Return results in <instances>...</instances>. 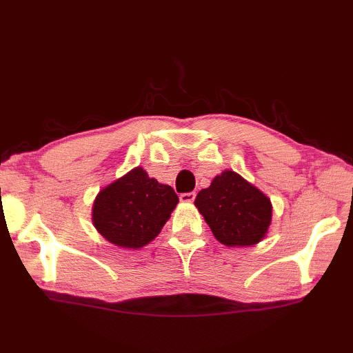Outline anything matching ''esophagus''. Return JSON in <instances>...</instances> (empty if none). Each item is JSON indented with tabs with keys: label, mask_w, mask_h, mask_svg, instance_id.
<instances>
[{
	"label": "esophagus",
	"mask_w": 353,
	"mask_h": 353,
	"mask_svg": "<svg viewBox=\"0 0 353 353\" xmlns=\"http://www.w3.org/2000/svg\"><path fill=\"white\" fill-rule=\"evenodd\" d=\"M181 201H183V203H191V201H194V199H196V192H183L181 194Z\"/></svg>",
	"instance_id": "1"
}]
</instances>
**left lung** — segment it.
<instances>
[{"mask_svg":"<svg viewBox=\"0 0 353 353\" xmlns=\"http://www.w3.org/2000/svg\"><path fill=\"white\" fill-rule=\"evenodd\" d=\"M194 205L214 236L228 247H249L265 238L272 224V201L238 172L224 170Z\"/></svg>","mask_w":353,"mask_h":353,"instance_id":"obj_1","label":"left lung"}]
</instances>
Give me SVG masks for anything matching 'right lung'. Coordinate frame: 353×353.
Segmentation results:
<instances>
[{"instance_id": "obj_1", "label": "right lung", "mask_w": 353, "mask_h": 353, "mask_svg": "<svg viewBox=\"0 0 353 353\" xmlns=\"http://www.w3.org/2000/svg\"><path fill=\"white\" fill-rule=\"evenodd\" d=\"M179 203L170 185L134 167L97 194L92 224L99 234L123 249H141L161 234Z\"/></svg>"}]
</instances>
